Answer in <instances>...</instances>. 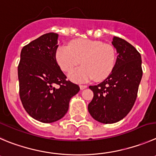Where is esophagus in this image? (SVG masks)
Here are the masks:
<instances>
[{
	"mask_svg": "<svg viewBox=\"0 0 156 156\" xmlns=\"http://www.w3.org/2000/svg\"><path fill=\"white\" fill-rule=\"evenodd\" d=\"M88 88V86H87V85H80V89L81 90L85 89V88Z\"/></svg>",
	"mask_w": 156,
	"mask_h": 156,
	"instance_id": "obj_1",
	"label": "esophagus"
}]
</instances>
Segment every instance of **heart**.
Segmentation results:
<instances>
[{
    "label": "heart",
    "mask_w": 156,
    "mask_h": 156,
    "mask_svg": "<svg viewBox=\"0 0 156 156\" xmlns=\"http://www.w3.org/2000/svg\"><path fill=\"white\" fill-rule=\"evenodd\" d=\"M55 59L64 71H70L81 62L83 66L71 71L68 78L76 83L92 79L101 81L107 78L115 66V51L110 44L90 39H78L69 46L59 45Z\"/></svg>",
    "instance_id": "b5f03b06"
}]
</instances>
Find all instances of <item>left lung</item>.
<instances>
[{
    "label": "left lung",
    "instance_id": "obj_1",
    "mask_svg": "<svg viewBox=\"0 0 156 156\" xmlns=\"http://www.w3.org/2000/svg\"><path fill=\"white\" fill-rule=\"evenodd\" d=\"M112 44L118 54L112 73L98 85L89 86L94 97L88 104V112L104 124L115 123L129 114L142 77V58L135 48L118 37H113Z\"/></svg>",
    "mask_w": 156,
    "mask_h": 156
}]
</instances>
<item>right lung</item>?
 <instances>
[{"label":"right lung","mask_w":156,"mask_h":156,"mask_svg":"<svg viewBox=\"0 0 156 156\" xmlns=\"http://www.w3.org/2000/svg\"><path fill=\"white\" fill-rule=\"evenodd\" d=\"M58 34L48 33L32 41L21 52L17 68L20 98L33 119L51 123L63 118L80 88L62 72L55 59Z\"/></svg>","instance_id":"right-lung-1"}]
</instances>
